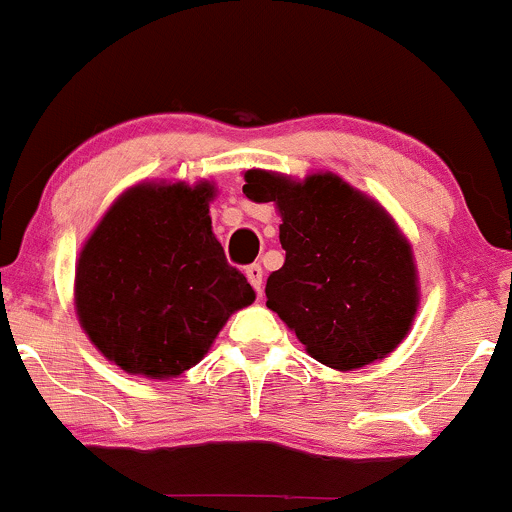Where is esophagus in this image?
Here are the masks:
<instances>
[{
  "instance_id": "34e87169",
  "label": "esophagus",
  "mask_w": 512,
  "mask_h": 512,
  "mask_svg": "<svg viewBox=\"0 0 512 512\" xmlns=\"http://www.w3.org/2000/svg\"><path fill=\"white\" fill-rule=\"evenodd\" d=\"M245 277H247V282L252 284V289H255L257 294H262V267L250 265L245 269Z\"/></svg>"
}]
</instances>
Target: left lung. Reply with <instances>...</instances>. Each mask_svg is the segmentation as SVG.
I'll list each match as a JSON object with an SVG mask.
<instances>
[{
  "label": "left lung",
  "mask_w": 512,
  "mask_h": 512,
  "mask_svg": "<svg viewBox=\"0 0 512 512\" xmlns=\"http://www.w3.org/2000/svg\"><path fill=\"white\" fill-rule=\"evenodd\" d=\"M243 194L282 216L284 267L267 277V308L313 359L355 372L389 357L420 306L411 240L379 201L335 172L247 170Z\"/></svg>",
  "instance_id": "8db88e82"
}]
</instances>
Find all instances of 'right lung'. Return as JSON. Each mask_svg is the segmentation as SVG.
<instances>
[{"mask_svg":"<svg viewBox=\"0 0 512 512\" xmlns=\"http://www.w3.org/2000/svg\"><path fill=\"white\" fill-rule=\"evenodd\" d=\"M216 184L140 182L84 240L75 313L89 342L126 374L174 379L204 359L223 325L255 301L211 228Z\"/></svg>","mask_w":512,"mask_h":512,"instance_id":"right-lung-1","label":"right lung"}]
</instances>
